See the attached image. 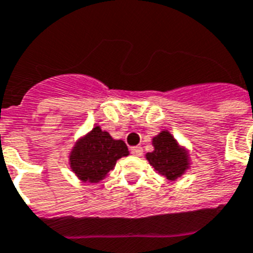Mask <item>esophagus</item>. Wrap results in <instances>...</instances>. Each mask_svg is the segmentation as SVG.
I'll return each mask as SVG.
<instances>
[{
	"label": "esophagus",
	"mask_w": 253,
	"mask_h": 253,
	"mask_svg": "<svg viewBox=\"0 0 253 253\" xmlns=\"http://www.w3.org/2000/svg\"><path fill=\"white\" fill-rule=\"evenodd\" d=\"M131 153L133 156H137V157H140L143 155V148L141 147H132L131 148Z\"/></svg>",
	"instance_id": "obj_1"
}]
</instances>
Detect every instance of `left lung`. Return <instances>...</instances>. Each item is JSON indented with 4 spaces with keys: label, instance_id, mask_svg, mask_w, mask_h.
<instances>
[{
    "label": "left lung",
    "instance_id": "left-lung-1",
    "mask_svg": "<svg viewBox=\"0 0 253 253\" xmlns=\"http://www.w3.org/2000/svg\"><path fill=\"white\" fill-rule=\"evenodd\" d=\"M152 145L155 149L148 152L145 159L160 175H164L169 180H175L190 169L188 152L168 130L156 135L152 139Z\"/></svg>",
    "mask_w": 253,
    "mask_h": 253
}]
</instances>
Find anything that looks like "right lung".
<instances>
[{"label":"right lung","instance_id":"obj_1","mask_svg":"<svg viewBox=\"0 0 253 253\" xmlns=\"http://www.w3.org/2000/svg\"><path fill=\"white\" fill-rule=\"evenodd\" d=\"M128 153L125 141L113 139L101 127L94 126L74 144L69 156V165L82 182L98 183L114 169L117 161Z\"/></svg>","mask_w":253,"mask_h":253}]
</instances>
